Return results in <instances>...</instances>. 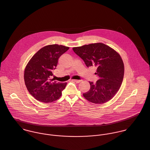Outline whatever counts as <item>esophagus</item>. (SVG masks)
I'll return each mask as SVG.
<instances>
[{
    "instance_id": "34e87169",
    "label": "esophagus",
    "mask_w": 150,
    "mask_h": 150,
    "mask_svg": "<svg viewBox=\"0 0 150 150\" xmlns=\"http://www.w3.org/2000/svg\"><path fill=\"white\" fill-rule=\"evenodd\" d=\"M73 81L76 82V83H80L81 81V80H73Z\"/></svg>"
}]
</instances>
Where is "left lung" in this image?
I'll list each match as a JSON object with an SVG mask.
<instances>
[{
    "instance_id": "left-lung-1",
    "label": "left lung",
    "mask_w": 150,
    "mask_h": 150,
    "mask_svg": "<svg viewBox=\"0 0 150 150\" xmlns=\"http://www.w3.org/2000/svg\"><path fill=\"white\" fill-rule=\"evenodd\" d=\"M73 50L88 67L97 68L99 77L96 83L89 82L90 89L83 94L88 101L102 104L111 100L119 91L124 76V64L120 54L102 43L74 47Z\"/></svg>"
}]
</instances>
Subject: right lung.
Wrapping results in <instances>:
<instances>
[{"label": "right lung", "mask_w": 150, "mask_h": 150, "mask_svg": "<svg viewBox=\"0 0 150 150\" xmlns=\"http://www.w3.org/2000/svg\"><path fill=\"white\" fill-rule=\"evenodd\" d=\"M69 49L57 44L42 48L30 59L24 70V81L26 87L38 101L50 103L58 100L67 83L53 81L52 70L56 69L60 56Z\"/></svg>", "instance_id": "obj_1"}]
</instances>
